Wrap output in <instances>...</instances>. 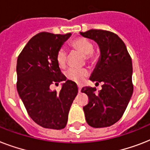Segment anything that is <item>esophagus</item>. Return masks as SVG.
I'll use <instances>...</instances> for the list:
<instances>
[{"label": "esophagus", "mask_w": 150, "mask_h": 150, "mask_svg": "<svg viewBox=\"0 0 150 150\" xmlns=\"http://www.w3.org/2000/svg\"><path fill=\"white\" fill-rule=\"evenodd\" d=\"M78 89H79V93H80L81 92V89H82V86H79V85H78Z\"/></svg>", "instance_id": "obj_1"}]
</instances>
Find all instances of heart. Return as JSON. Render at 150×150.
Wrapping results in <instances>:
<instances>
[{
  "label": "heart",
  "mask_w": 150,
  "mask_h": 150,
  "mask_svg": "<svg viewBox=\"0 0 150 150\" xmlns=\"http://www.w3.org/2000/svg\"><path fill=\"white\" fill-rule=\"evenodd\" d=\"M71 47L73 50L79 52L80 54L84 55L85 59L89 62H93V45L91 41L84 38V37H78L72 40L70 43ZM67 54L64 50H60L57 54V62L60 68H64L67 63ZM89 75V71L86 68L76 69V68H70L66 71L67 79L72 82H81L85 78Z\"/></svg>",
  "instance_id": "heart-1"
}]
</instances>
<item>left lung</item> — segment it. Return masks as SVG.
<instances>
[{
    "label": "left lung",
    "instance_id": "1",
    "mask_svg": "<svg viewBox=\"0 0 150 150\" xmlns=\"http://www.w3.org/2000/svg\"><path fill=\"white\" fill-rule=\"evenodd\" d=\"M80 35L98 44L100 58L89 79L103 83L99 93L95 87L81 90L89 97L83 107L86 120L93 128L109 127L121 119L132 96V59L125 43L114 33L91 29Z\"/></svg>",
    "mask_w": 150,
    "mask_h": 150
}]
</instances>
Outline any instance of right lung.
Returning a JSON list of instances; mask_svg holds the SVG:
<instances>
[{"instance_id": "obj_1", "label": "right lung", "mask_w": 150, "mask_h": 150, "mask_svg": "<svg viewBox=\"0 0 150 150\" xmlns=\"http://www.w3.org/2000/svg\"><path fill=\"white\" fill-rule=\"evenodd\" d=\"M71 36L40 33L27 43L17 60V90L29 117L45 128L62 129L68 122L69 110L78 93L75 82L66 80L57 54ZM64 81L59 93L50 86Z\"/></svg>"}]
</instances>
